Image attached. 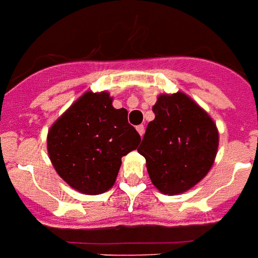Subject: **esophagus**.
<instances>
[{
    "mask_svg": "<svg viewBox=\"0 0 258 258\" xmlns=\"http://www.w3.org/2000/svg\"><path fill=\"white\" fill-rule=\"evenodd\" d=\"M137 132H139V135L141 136H144V132H145V126H144V125H139V126H137Z\"/></svg>",
    "mask_w": 258,
    "mask_h": 258,
    "instance_id": "esophagus-1",
    "label": "esophagus"
}]
</instances>
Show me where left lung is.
Returning <instances> with one entry per match:
<instances>
[{"instance_id":"8db88e82","label":"left lung","mask_w":258,"mask_h":258,"mask_svg":"<svg viewBox=\"0 0 258 258\" xmlns=\"http://www.w3.org/2000/svg\"><path fill=\"white\" fill-rule=\"evenodd\" d=\"M153 113L137 150L145 157L154 186L164 195H180L211 170L218 148L217 126L181 92L160 94Z\"/></svg>"}]
</instances>
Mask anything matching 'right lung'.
I'll return each mask as SVG.
<instances>
[{"instance_id": "right-lung-1", "label": "right lung", "mask_w": 258, "mask_h": 258, "mask_svg": "<svg viewBox=\"0 0 258 258\" xmlns=\"http://www.w3.org/2000/svg\"><path fill=\"white\" fill-rule=\"evenodd\" d=\"M108 92H86L47 132V153L58 176L84 195L114 185L121 158L141 137L127 122L126 109L113 108Z\"/></svg>"}]
</instances>
